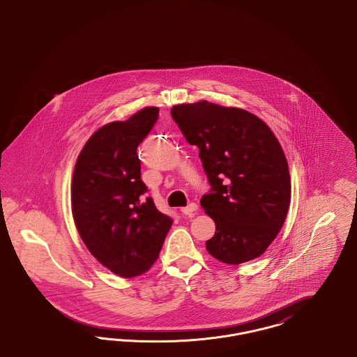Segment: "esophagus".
Instances as JSON below:
<instances>
[{
	"mask_svg": "<svg viewBox=\"0 0 357 357\" xmlns=\"http://www.w3.org/2000/svg\"><path fill=\"white\" fill-rule=\"evenodd\" d=\"M198 210V204H190L186 207H182L181 208V211L183 213V214H186V215H194V213Z\"/></svg>",
	"mask_w": 357,
	"mask_h": 357,
	"instance_id": "obj_1",
	"label": "esophagus"
}]
</instances>
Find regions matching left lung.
<instances>
[{"instance_id": "obj_1", "label": "left lung", "mask_w": 357, "mask_h": 357, "mask_svg": "<svg viewBox=\"0 0 357 357\" xmlns=\"http://www.w3.org/2000/svg\"><path fill=\"white\" fill-rule=\"evenodd\" d=\"M171 116L187 142L199 149L211 185L201 199L215 222L207 252L229 265L264 255L290 204L288 160L278 139L255 114L207 100L176 104Z\"/></svg>"}]
</instances>
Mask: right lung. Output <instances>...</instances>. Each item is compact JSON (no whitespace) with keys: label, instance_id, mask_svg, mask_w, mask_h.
I'll use <instances>...</instances> for the list:
<instances>
[{"label":"right lung","instance_id":"1","mask_svg":"<svg viewBox=\"0 0 357 357\" xmlns=\"http://www.w3.org/2000/svg\"><path fill=\"white\" fill-rule=\"evenodd\" d=\"M144 107L124 121L104 124L79 153L70 183L72 215L86 249L124 278L147 272L159 257L172 220L160 213L140 179L139 143L158 119Z\"/></svg>","mask_w":357,"mask_h":357}]
</instances>
